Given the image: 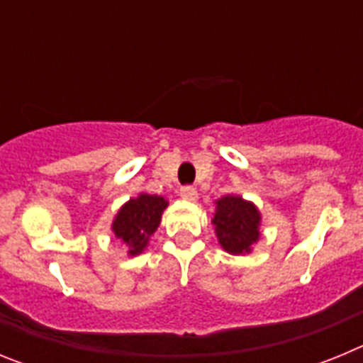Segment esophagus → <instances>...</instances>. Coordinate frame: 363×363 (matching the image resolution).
<instances>
[{
    "instance_id": "34e87169",
    "label": "esophagus",
    "mask_w": 363,
    "mask_h": 363,
    "mask_svg": "<svg viewBox=\"0 0 363 363\" xmlns=\"http://www.w3.org/2000/svg\"><path fill=\"white\" fill-rule=\"evenodd\" d=\"M179 196L184 198L185 201H196L198 200V191L194 187H191V185H187V187L179 189Z\"/></svg>"
}]
</instances>
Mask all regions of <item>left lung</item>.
I'll return each mask as SVG.
<instances>
[{"label": "left lung", "instance_id": "obj_1", "mask_svg": "<svg viewBox=\"0 0 363 363\" xmlns=\"http://www.w3.org/2000/svg\"><path fill=\"white\" fill-rule=\"evenodd\" d=\"M214 233L221 249L229 255H249L259 240L262 214L252 201L238 194H227L214 201Z\"/></svg>", "mask_w": 363, "mask_h": 363}]
</instances>
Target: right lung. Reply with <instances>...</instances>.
I'll return each mask as SVG.
<instances>
[{"label":"right lung","mask_w":363,"mask_h":363,"mask_svg":"<svg viewBox=\"0 0 363 363\" xmlns=\"http://www.w3.org/2000/svg\"><path fill=\"white\" fill-rule=\"evenodd\" d=\"M169 201L158 194L140 192L136 198L125 201L112 220V233L127 245V255H142L149 245V240L160 227L163 211Z\"/></svg>","instance_id":"add662e5"}]
</instances>
